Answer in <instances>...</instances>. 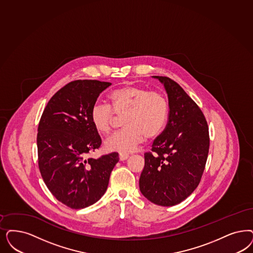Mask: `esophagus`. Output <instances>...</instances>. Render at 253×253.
I'll return each mask as SVG.
<instances>
[{
	"instance_id": "34e87169",
	"label": "esophagus",
	"mask_w": 253,
	"mask_h": 253,
	"mask_svg": "<svg viewBox=\"0 0 253 253\" xmlns=\"http://www.w3.org/2000/svg\"><path fill=\"white\" fill-rule=\"evenodd\" d=\"M128 158H129V154H127V153H120V160L121 161H125Z\"/></svg>"
}]
</instances>
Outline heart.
Instances as JSON below:
<instances>
[{
	"mask_svg": "<svg viewBox=\"0 0 253 253\" xmlns=\"http://www.w3.org/2000/svg\"><path fill=\"white\" fill-rule=\"evenodd\" d=\"M108 105L95 103L89 118L96 131L107 134L112 130L115 114L122 117V131L105 140L109 151L129 152L143 142L155 138L166 128L169 117V103L165 94L157 90L133 85L119 87L108 96Z\"/></svg>",
	"mask_w": 253,
	"mask_h": 253,
	"instance_id": "heart-1",
	"label": "heart"
}]
</instances>
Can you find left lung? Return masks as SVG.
<instances>
[{
    "label": "left lung",
    "mask_w": 253,
    "mask_h": 253,
    "mask_svg": "<svg viewBox=\"0 0 253 253\" xmlns=\"http://www.w3.org/2000/svg\"><path fill=\"white\" fill-rule=\"evenodd\" d=\"M153 78L165 86L169 117L151 152L145 153L140 192L155 205L172 207L200 183L209 155V126L199 106L176 82L166 77Z\"/></svg>",
    "instance_id": "1"
}]
</instances>
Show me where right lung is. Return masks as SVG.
<instances>
[{"label":"right lung","mask_w":253,"mask_h":253,"mask_svg":"<svg viewBox=\"0 0 253 253\" xmlns=\"http://www.w3.org/2000/svg\"><path fill=\"white\" fill-rule=\"evenodd\" d=\"M110 85L99 80L72 81L51 97L40 119V173L55 198L71 209H85L100 200L120 160L117 152L88 157L102 144L90 122V109Z\"/></svg>","instance_id":"obj_1"}]
</instances>
